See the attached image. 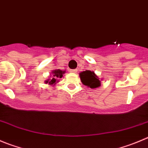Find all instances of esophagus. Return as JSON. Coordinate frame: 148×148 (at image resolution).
<instances>
[{"label": "esophagus", "mask_w": 148, "mask_h": 148, "mask_svg": "<svg viewBox=\"0 0 148 148\" xmlns=\"http://www.w3.org/2000/svg\"><path fill=\"white\" fill-rule=\"evenodd\" d=\"M70 72H71V73H77V70L76 69H75V70H70Z\"/></svg>", "instance_id": "34e87169"}]
</instances>
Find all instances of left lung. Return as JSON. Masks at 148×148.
<instances>
[{
  "label": "left lung",
  "instance_id": "obj_1",
  "mask_svg": "<svg viewBox=\"0 0 148 148\" xmlns=\"http://www.w3.org/2000/svg\"><path fill=\"white\" fill-rule=\"evenodd\" d=\"M79 74L81 81L84 85L86 86L87 87H90L91 88H98L100 86L101 81L94 71L86 70L81 72Z\"/></svg>",
  "mask_w": 148,
  "mask_h": 148
}]
</instances>
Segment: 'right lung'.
Returning <instances> with one entry per match:
<instances>
[{"label":"right lung","instance_id":"right-lung-1","mask_svg":"<svg viewBox=\"0 0 148 148\" xmlns=\"http://www.w3.org/2000/svg\"><path fill=\"white\" fill-rule=\"evenodd\" d=\"M52 73V75H51V78H49L48 79L47 81H45L46 84H49V85H55L57 82H58V79L59 78H61L63 76V74L65 73V71H63V70H53L51 72Z\"/></svg>","mask_w":148,"mask_h":148}]
</instances>
